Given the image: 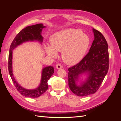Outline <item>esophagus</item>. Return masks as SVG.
<instances>
[{"mask_svg": "<svg viewBox=\"0 0 121 121\" xmlns=\"http://www.w3.org/2000/svg\"><path fill=\"white\" fill-rule=\"evenodd\" d=\"M56 68L57 69H60L63 68V66H62L60 64H57L56 65Z\"/></svg>", "mask_w": 121, "mask_h": 121, "instance_id": "obj_1", "label": "esophagus"}]
</instances>
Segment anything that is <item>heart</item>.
I'll return each mask as SVG.
<instances>
[{"mask_svg": "<svg viewBox=\"0 0 121 121\" xmlns=\"http://www.w3.org/2000/svg\"><path fill=\"white\" fill-rule=\"evenodd\" d=\"M50 42L51 45L45 46L49 56L56 57L57 52H62V58L65 62L74 65L85 56L89 46L90 39L81 30L69 28L53 34Z\"/></svg>", "mask_w": 121, "mask_h": 121, "instance_id": "obj_1", "label": "heart"}]
</instances>
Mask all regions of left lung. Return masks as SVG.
<instances>
[{
    "instance_id": "left-lung-1",
    "label": "left lung",
    "mask_w": 121,
    "mask_h": 121,
    "mask_svg": "<svg viewBox=\"0 0 121 121\" xmlns=\"http://www.w3.org/2000/svg\"><path fill=\"white\" fill-rule=\"evenodd\" d=\"M94 40L89 52L79 63L68 69L69 89L78 96L94 94L99 88L109 68L108 45L104 35L93 29ZM87 72L89 76L81 86L76 85L78 77Z\"/></svg>"
}]
</instances>
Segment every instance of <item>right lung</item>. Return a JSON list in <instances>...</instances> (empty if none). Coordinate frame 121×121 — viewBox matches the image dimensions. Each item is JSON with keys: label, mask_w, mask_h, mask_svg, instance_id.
<instances>
[{"label": "right lung", "mask_w": 121, "mask_h": 121, "mask_svg": "<svg viewBox=\"0 0 121 121\" xmlns=\"http://www.w3.org/2000/svg\"><path fill=\"white\" fill-rule=\"evenodd\" d=\"M45 26H44L42 24H38L26 27L22 29L17 35L10 46L8 61V68L9 75L17 90L22 95L25 97L37 98L45 92L48 88V84L47 83V81L53 74L54 69L53 67L49 66L45 67L43 69L41 83L37 88L34 90H28L25 89L22 87L17 83L13 76L12 70L13 50L23 42L29 41V40L30 41L38 40V41L42 42L43 41V37L41 36V32L42 29Z\"/></svg>", "instance_id": "right-lung-1"}]
</instances>
